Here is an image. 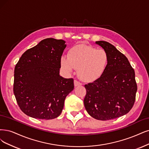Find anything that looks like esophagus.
<instances>
[{
  "label": "esophagus",
  "mask_w": 149,
  "mask_h": 149,
  "mask_svg": "<svg viewBox=\"0 0 149 149\" xmlns=\"http://www.w3.org/2000/svg\"><path fill=\"white\" fill-rule=\"evenodd\" d=\"M81 85V84L80 83V82H79V81H77V80H74V86L76 87V86H80Z\"/></svg>",
  "instance_id": "obj_1"
}]
</instances>
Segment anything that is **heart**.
Returning <instances> with one entry per match:
<instances>
[{
    "label": "heart",
    "mask_w": 149,
    "mask_h": 149,
    "mask_svg": "<svg viewBox=\"0 0 149 149\" xmlns=\"http://www.w3.org/2000/svg\"><path fill=\"white\" fill-rule=\"evenodd\" d=\"M109 62L107 53L86 44L71 48L68 56L61 58V67L68 74L78 68L79 77L85 81H93L100 79L105 71Z\"/></svg>",
    "instance_id": "obj_1"
}]
</instances>
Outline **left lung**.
Segmentation results:
<instances>
[{
	"label": "left lung",
	"mask_w": 149,
	"mask_h": 149,
	"mask_svg": "<svg viewBox=\"0 0 149 149\" xmlns=\"http://www.w3.org/2000/svg\"><path fill=\"white\" fill-rule=\"evenodd\" d=\"M109 56V62L100 79L85 85L84 105L90 116L99 120L117 118L128 113L136 99L134 70L128 58L113 45L97 41Z\"/></svg>",
	"instance_id": "8db88e82"
}]
</instances>
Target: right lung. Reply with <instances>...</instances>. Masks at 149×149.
<instances>
[{
	"instance_id": "add662e5",
	"label": "right lung",
	"mask_w": 149,
	"mask_h": 149,
	"mask_svg": "<svg viewBox=\"0 0 149 149\" xmlns=\"http://www.w3.org/2000/svg\"><path fill=\"white\" fill-rule=\"evenodd\" d=\"M65 43L45 38L26 51L16 64L13 93L21 111L31 117H58L66 96L74 90V79L59 75Z\"/></svg>"
}]
</instances>
